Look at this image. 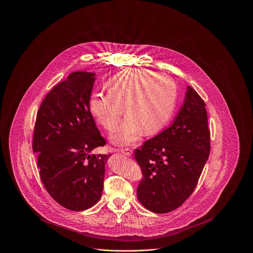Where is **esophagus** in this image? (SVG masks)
Wrapping results in <instances>:
<instances>
[{
  "instance_id": "obj_1",
  "label": "esophagus",
  "mask_w": 253,
  "mask_h": 253,
  "mask_svg": "<svg viewBox=\"0 0 253 253\" xmlns=\"http://www.w3.org/2000/svg\"><path fill=\"white\" fill-rule=\"evenodd\" d=\"M120 152H121V153H123V154H124V155H126V156H131V154H132V151H131L130 149H128V148L121 149V150H120Z\"/></svg>"
}]
</instances>
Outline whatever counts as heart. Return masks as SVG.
<instances>
[{
    "mask_svg": "<svg viewBox=\"0 0 253 253\" xmlns=\"http://www.w3.org/2000/svg\"><path fill=\"white\" fill-rule=\"evenodd\" d=\"M109 93H94L89 111L105 129L118 125L124 108L126 119L111 135L117 145L134 142L139 134L159 131L170 119L176 103L175 82L166 75L147 70H126L108 83Z\"/></svg>",
    "mask_w": 253,
    "mask_h": 253,
    "instance_id": "b5f03b06",
    "label": "heart"
}]
</instances>
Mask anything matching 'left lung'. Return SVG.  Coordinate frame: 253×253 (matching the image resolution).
<instances>
[{
	"label": "left lung",
	"mask_w": 253,
	"mask_h": 253,
	"mask_svg": "<svg viewBox=\"0 0 253 253\" xmlns=\"http://www.w3.org/2000/svg\"><path fill=\"white\" fill-rule=\"evenodd\" d=\"M209 153L205 103L188 86L173 123L135 150L143 173L137 188L140 203L154 213L182 205L196 187Z\"/></svg>",
	"instance_id": "obj_1"
}]
</instances>
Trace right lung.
Here are the masks:
<instances>
[{"label":"right lung","mask_w":253,"mask_h":253,"mask_svg":"<svg viewBox=\"0 0 253 253\" xmlns=\"http://www.w3.org/2000/svg\"><path fill=\"white\" fill-rule=\"evenodd\" d=\"M95 80L93 72H73L47 94L36 118L33 151L41 180L53 199L72 211L99 201L110 157L91 154L106 144L89 111Z\"/></svg>","instance_id":"obj_1"}]
</instances>
